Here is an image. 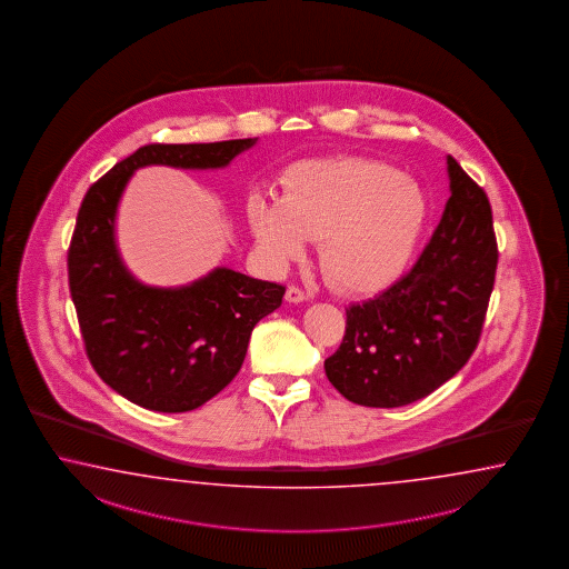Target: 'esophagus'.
<instances>
[{"label": "esophagus", "mask_w": 569, "mask_h": 569, "mask_svg": "<svg viewBox=\"0 0 569 569\" xmlns=\"http://www.w3.org/2000/svg\"><path fill=\"white\" fill-rule=\"evenodd\" d=\"M286 300L291 302V305H300V302L308 300V296H306V291L302 290V288H298V286H290L288 291H286Z\"/></svg>", "instance_id": "34e87169"}]
</instances>
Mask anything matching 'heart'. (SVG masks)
<instances>
[{
	"label": "heart",
	"mask_w": 569,
	"mask_h": 569,
	"mask_svg": "<svg viewBox=\"0 0 569 569\" xmlns=\"http://www.w3.org/2000/svg\"><path fill=\"white\" fill-rule=\"evenodd\" d=\"M428 218L419 182L370 158L300 162L281 197L250 203L252 234L278 263L320 240V264L339 290L372 293L401 276Z\"/></svg>",
	"instance_id": "b5f03b06"
}]
</instances>
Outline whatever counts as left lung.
Masks as SVG:
<instances>
[{
	"instance_id": "8db88e82",
	"label": "left lung",
	"mask_w": 569,
	"mask_h": 569,
	"mask_svg": "<svg viewBox=\"0 0 569 569\" xmlns=\"http://www.w3.org/2000/svg\"><path fill=\"white\" fill-rule=\"evenodd\" d=\"M450 199L407 276L349 306L346 335L325 372L347 401L402 407L428 397L469 361L479 343L498 269L486 191L452 156Z\"/></svg>"
}]
</instances>
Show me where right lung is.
Here are the masks:
<instances>
[{"label":"right lung","mask_w":569,"mask_h":569,"mask_svg":"<svg viewBox=\"0 0 569 569\" xmlns=\"http://www.w3.org/2000/svg\"><path fill=\"white\" fill-rule=\"evenodd\" d=\"M257 138L216 143H148L83 197L68 252L71 300L83 346L109 387L150 411H193L238 375L250 333L281 306L286 288L228 267L181 288L133 278L114 240V218L138 168H223Z\"/></svg>","instance_id":"1"}]
</instances>
